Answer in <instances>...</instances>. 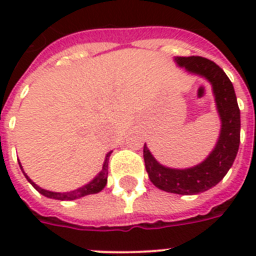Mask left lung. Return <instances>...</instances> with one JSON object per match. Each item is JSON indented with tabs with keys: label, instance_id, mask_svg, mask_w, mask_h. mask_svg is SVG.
Segmentation results:
<instances>
[{
	"label": "left lung",
	"instance_id": "8db88e82",
	"mask_svg": "<svg viewBox=\"0 0 256 256\" xmlns=\"http://www.w3.org/2000/svg\"><path fill=\"white\" fill-rule=\"evenodd\" d=\"M174 61L187 73L204 78L211 85L220 120L218 140L206 160L186 168H172L160 164L144 144V166L152 184L160 190L195 195L216 186L234 164L240 142V110L234 86L216 64L203 57H175Z\"/></svg>",
	"mask_w": 256,
	"mask_h": 256
}]
</instances>
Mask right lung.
Wrapping results in <instances>:
<instances>
[{
	"instance_id": "right-lung-1",
	"label": "right lung",
	"mask_w": 256,
	"mask_h": 256,
	"mask_svg": "<svg viewBox=\"0 0 256 256\" xmlns=\"http://www.w3.org/2000/svg\"><path fill=\"white\" fill-rule=\"evenodd\" d=\"M112 152H108V154H106V158H104L102 170H100V172H98V174H96L92 180H90V182L84 184V186L78 187V188H76V190L66 191V192H57V191L45 190V188L40 187L38 184H36V183H34L33 180L28 176V175H26V172L24 171V168H22V164L20 160H18V164H20V168H21L22 172H24V175H25V178L29 180L30 184H32V186H33L34 188L40 192V194H42L44 196H46V198L57 199V200H74V199H80L82 198V196H86V195L96 194V192H100V191L104 190V186H106V183H108V158H110V156H112Z\"/></svg>"
}]
</instances>
